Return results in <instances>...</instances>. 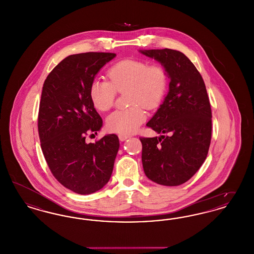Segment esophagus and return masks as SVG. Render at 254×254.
Wrapping results in <instances>:
<instances>
[{"label":"esophagus","instance_id":"1","mask_svg":"<svg viewBox=\"0 0 254 254\" xmlns=\"http://www.w3.org/2000/svg\"><path fill=\"white\" fill-rule=\"evenodd\" d=\"M118 137H119V139H120V141H126L127 139H128L130 136L129 135H126V134H119L118 135Z\"/></svg>","mask_w":254,"mask_h":254}]
</instances>
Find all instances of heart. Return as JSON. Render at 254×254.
<instances>
[{"label":"heart","instance_id":"heart-1","mask_svg":"<svg viewBox=\"0 0 254 254\" xmlns=\"http://www.w3.org/2000/svg\"><path fill=\"white\" fill-rule=\"evenodd\" d=\"M110 83L94 80L89 87V97L97 110L108 111L114 105L116 93L127 92L128 104L132 107L116 110L108 117L110 131L131 134L145 121L143 109H157L168 90L169 78L165 68L149 65L137 59H125L113 64L108 71Z\"/></svg>","mask_w":254,"mask_h":254}]
</instances>
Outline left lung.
<instances>
[{
    "label": "left lung",
    "mask_w": 254,
    "mask_h": 254,
    "mask_svg": "<svg viewBox=\"0 0 254 254\" xmlns=\"http://www.w3.org/2000/svg\"><path fill=\"white\" fill-rule=\"evenodd\" d=\"M139 52L159 62L170 79L163 104L146 124L161 135L140 138L145 176L159 185L180 186L203 165L210 145L211 109L205 83L193 64L178 50Z\"/></svg>",
    "instance_id": "left-lung-1"
}]
</instances>
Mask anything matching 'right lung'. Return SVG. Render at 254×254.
Returning a JSON list of instances; mask_svg holds the SVG:
<instances>
[{
	"instance_id": "obj_1",
	"label": "right lung",
	"mask_w": 254,
	"mask_h": 254,
	"mask_svg": "<svg viewBox=\"0 0 254 254\" xmlns=\"http://www.w3.org/2000/svg\"><path fill=\"white\" fill-rule=\"evenodd\" d=\"M116 54L86 52L70 55L47 77L42 91L38 130L41 147L53 176L78 194H91L110 179L119 150V138L105 135L87 144L103 120L89 97V87L101 68Z\"/></svg>"
}]
</instances>
